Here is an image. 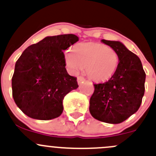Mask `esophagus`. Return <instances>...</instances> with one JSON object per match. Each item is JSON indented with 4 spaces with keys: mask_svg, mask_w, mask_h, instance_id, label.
Segmentation results:
<instances>
[{
    "mask_svg": "<svg viewBox=\"0 0 156 156\" xmlns=\"http://www.w3.org/2000/svg\"><path fill=\"white\" fill-rule=\"evenodd\" d=\"M77 81H78V83H82L83 81H85V78H83V76H79V77H78V79H77Z\"/></svg>",
    "mask_w": 156,
    "mask_h": 156,
    "instance_id": "1",
    "label": "esophagus"
}]
</instances>
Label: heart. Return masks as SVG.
I'll list each match as a JSON object with an SVG mask.
<instances>
[{
	"label": "heart",
	"instance_id": "b5f03b06",
	"mask_svg": "<svg viewBox=\"0 0 156 156\" xmlns=\"http://www.w3.org/2000/svg\"><path fill=\"white\" fill-rule=\"evenodd\" d=\"M66 63L72 73L76 74L86 67V73L97 82L112 78L117 72L119 57L115 49L97 42L78 44L65 55Z\"/></svg>",
	"mask_w": 156,
	"mask_h": 156
}]
</instances>
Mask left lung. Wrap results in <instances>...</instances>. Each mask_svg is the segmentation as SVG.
<instances>
[{
  "instance_id": "1",
  "label": "left lung",
  "mask_w": 156,
  "mask_h": 156,
  "mask_svg": "<svg viewBox=\"0 0 156 156\" xmlns=\"http://www.w3.org/2000/svg\"><path fill=\"white\" fill-rule=\"evenodd\" d=\"M115 49L119 57L118 69L105 83H95L90 100V112L95 119L118 124L137 111L145 91L146 74L140 58L119 41L101 39Z\"/></svg>"
}]
</instances>
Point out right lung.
Instances as JSON below:
<instances>
[{
	"instance_id": "add662e5",
	"label": "right lung",
	"mask_w": 156,
	"mask_h": 156,
	"mask_svg": "<svg viewBox=\"0 0 156 156\" xmlns=\"http://www.w3.org/2000/svg\"><path fill=\"white\" fill-rule=\"evenodd\" d=\"M78 41L74 34L47 37L27 47L16 61L12 78V97L29 117L48 120L61 115L63 100L78 87L66 69V50Z\"/></svg>"
}]
</instances>
